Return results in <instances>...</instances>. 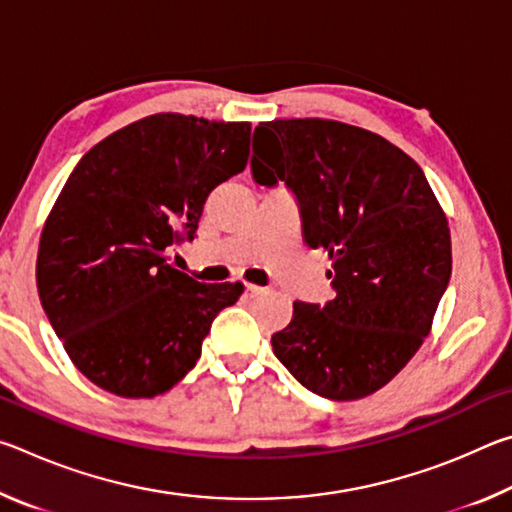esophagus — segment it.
I'll return each mask as SVG.
<instances>
[{"label": "esophagus", "mask_w": 512, "mask_h": 512, "mask_svg": "<svg viewBox=\"0 0 512 512\" xmlns=\"http://www.w3.org/2000/svg\"><path fill=\"white\" fill-rule=\"evenodd\" d=\"M246 296H250V298H255V296H259V293L264 291V287H257V284H246Z\"/></svg>", "instance_id": "1"}]
</instances>
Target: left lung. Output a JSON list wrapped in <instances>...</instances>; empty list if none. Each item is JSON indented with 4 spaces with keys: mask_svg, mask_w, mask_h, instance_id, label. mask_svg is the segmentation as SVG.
I'll use <instances>...</instances> for the list:
<instances>
[{
    "mask_svg": "<svg viewBox=\"0 0 512 512\" xmlns=\"http://www.w3.org/2000/svg\"><path fill=\"white\" fill-rule=\"evenodd\" d=\"M253 140V180L296 198L302 239L332 259L336 291L325 305L293 302L275 357L327 400L375 393L420 350L452 275L427 176L381 135L332 119L266 121Z\"/></svg>",
    "mask_w": 512,
    "mask_h": 512,
    "instance_id": "1",
    "label": "left lung"
}]
</instances>
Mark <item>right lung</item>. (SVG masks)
I'll use <instances>...</instances> for the list:
<instances>
[{
  "label": "right lung",
  "mask_w": 512,
  "mask_h": 512,
  "mask_svg": "<svg viewBox=\"0 0 512 512\" xmlns=\"http://www.w3.org/2000/svg\"><path fill=\"white\" fill-rule=\"evenodd\" d=\"M250 124L194 115L133 121L83 155L42 228L36 280L63 348L92 384L153 397L201 357L241 284L169 264L192 241L216 185L246 169Z\"/></svg>",
  "instance_id": "obj_1"
}]
</instances>
